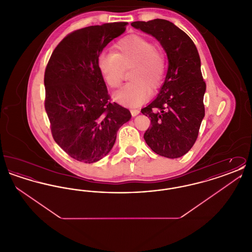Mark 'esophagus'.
Returning <instances> with one entry per match:
<instances>
[{"label": "esophagus", "instance_id": "34e87169", "mask_svg": "<svg viewBox=\"0 0 252 252\" xmlns=\"http://www.w3.org/2000/svg\"><path fill=\"white\" fill-rule=\"evenodd\" d=\"M130 112H131L132 116L135 117V116H137V115L140 113V110H139V109H131Z\"/></svg>", "mask_w": 252, "mask_h": 252}]
</instances>
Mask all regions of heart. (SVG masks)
<instances>
[{
    "label": "heart",
    "instance_id": "1",
    "mask_svg": "<svg viewBox=\"0 0 252 252\" xmlns=\"http://www.w3.org/2000/svg\"><path fill=\"white\" fill-rule=\"evenodd\" d=\"M114 53L103 52L97 67L106 84L110 88L120 85L124 69L133 65L132 82L124 85L114 94V99L126 107L135 108L144 104L158 88L166 70L164 55L155 49L151 40L139 35H129L119 40Z\"/></svg>",
    "mask_w": 252,
    "mask_h": 252
}]
</instances>
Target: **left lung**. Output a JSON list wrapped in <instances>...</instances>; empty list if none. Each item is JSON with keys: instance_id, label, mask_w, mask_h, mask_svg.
I'll return each instance as SVG.
<instances>
[{"instance_id": "1", "label": "left lung", "mask_w": 252, "mask_h": 252, "mask_svg": "<svg viewBox=\"0 0 252 252\" xmlns=\"http://www.w3.org/2000/svg\"><path fill=\"white\" fill-rule=\"evenodd\" d=\"M131 26L154 36L168 59L167 73L158 95L141 110L151 120L145 143L158 155L180 158L195 143L205 116L206 84L197 49L190 36L166 20L134 22Z\"/></svg>"}]
</instances>
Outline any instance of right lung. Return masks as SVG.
<instances>
[{
	"label": "right lung",
	"instance_id": "1",
	"mask_svg": "<svg viewBox=\"0 0 252 252\" xmlns=\"http://www.w3.org/2000/svg\"><path fill=\"white\" fill-rule=\"evenodd\" d=\"M127 23L89 26L64 37L49 60L45 109L55 142L72 158L94 163L107 156L117 131L131 119L127 108L110 103L97 67L103 49Z\"/></svg>",
	"mask_w": 252,
	"mask_h": 252
}]
</instances>
